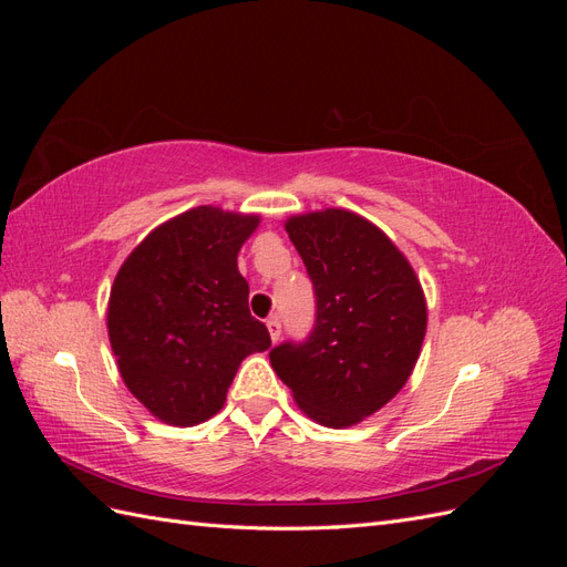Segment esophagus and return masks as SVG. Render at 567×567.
Wrapping results in <instances>:
<instances>
[{
	"label": "esophagus",
	"instance_id": "obj_1",
	"mask_svg": "<svg viewBox=\"0 0 567 567\" xmlns=\"http://www.w3.org/2000/svg\"><path fill=\"white\" fill-rule=\"evenodd\" d=\"M267 331H269L271 342H277V340H279V336H281V321H279L277 317L267 319Z\"/></svg>",
	"mask_w": 567,
	"mask_h": 567
}]
</instances>
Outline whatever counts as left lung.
Segmentation results:
<instances>
[{
    "label": "left lung",
    "instance_id": "obj_1",
    "mask_svg": "<svg viewBox=\"0 0 567 567\" xmlns=\"http://www.w3.org/2000/svg\"><path fill=\"white\" fill-rule=\"evenodd\" d=\"M284 227L315 284L307 342L274 348L271 369L302 414L350 427L383 409L414 371L427 326L421 281L404 252L367 217L326 208Z\"/></svg>",
    "mask_w": 567,
    "mask_h": 567
}]
</instances>
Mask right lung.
I'll list each match as a JSON object with an SVG mask.
<instances>
[{"label": "right lung", "instance_id": "add662e5", "mask_svg": "<svg viewBox=\"0 0 567 567\" xmlns=\"http://www.w3.org/2000/svg\"><path fill=\"white\" fill-rule=\"evenodd\" d=\"M257 227L255 213L198 205L153 229L115 274L106 326L117 371L167 425L213 419L244 359L271 346L238 271Z\"/></svg>", "mask_w": 567, "mask_h": 567}]
</instances>
